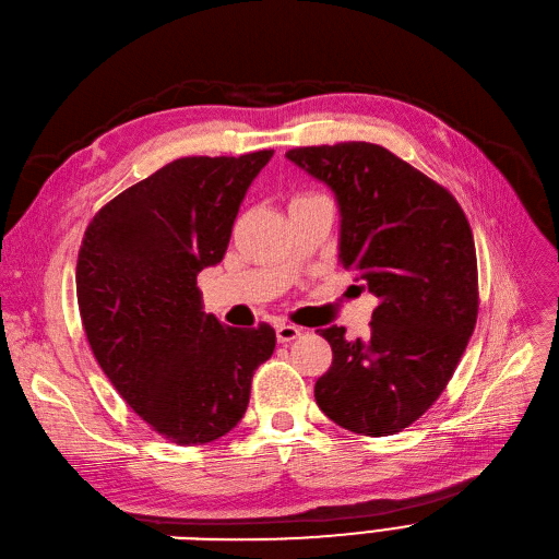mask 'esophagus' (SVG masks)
Segmentation results:
<instances>
[{
	"mask_svg": "<svg viewBox=\"0 0 559 559\" xmlns=\"http://www.w3.org/2000/svg\"><path fill=\"white\" fill-rule=\"evenodd\" d=\"M299 335H301L299 326H293V324H278L276 326V340H278L281 345L293 343V340H297Z\"/></svg>",
	"mask_w": 559,
	"mask_h": 559,
	"instance_id": "1",
	"label": "esophagus"
}]
</instances>
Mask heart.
<instances>
[{"mask_svg":"<svg viewBox=\"0 0 559 559\" xmlns=\"http://www.w3.org/2000/svg\"><path fill=\"white\" fill-rule=\"evenodd\" d=\"M306 199H314V197H312V193H304V197L293 199V203H299V201H306ZM293 203H289V205H293Z\"/></svg>","mask_w":559,"mask_h":559,"instance_id":"1","label":"heart"}]
</instances>
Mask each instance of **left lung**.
Masks as SVG:
<instances>
[{
	"label": "left lung",
	"mask_w": 559,
	"mask_h": 559,
	"mask_svg": "<svg viewBox=\"0 0 559 559\" xmlns=\"http://www.w3.org/2000/svg\"><path fill=\"white\" fill-rule=\"evenodd\" d=\"M285 157L335 191L340 260L379 299L366 340H347L345 326L320 331L333 360L314 400L354 433H397L441 397L475 329L471 224L443 185L383 145H304Z\"/></svg>",
	"instance_id": "obj_1"
}]
</instances>
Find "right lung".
<instances>
[{
	"mask_svg": "<svg viewBox=\"0 0 559 559\" xmlns=\"http://www.w3.org/2000/svg\"><path fill=\"white\" fill-rule=\"evenodd\" d=\"M274 151L180 157L105 207L78 255V306L98 366L134 414L178 445H203L245 416L251 379L274 354L260 322L203 312L197 276L222 262L239 203Z\"/></svg>",
	"mask_w": 559,
	"mask_h": 559,
	"instance_id": "obj_1",
	"label": "right lung"
}]
</instances>
